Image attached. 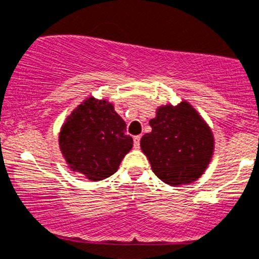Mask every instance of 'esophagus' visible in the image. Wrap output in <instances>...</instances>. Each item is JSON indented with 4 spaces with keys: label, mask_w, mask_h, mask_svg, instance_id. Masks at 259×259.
Wrapping results in <instances>:
<instances>
[{
    "label": "esophagus",
    "mask_w": 259,
    "mask_h": 259,
    "mask_svg": "<svg viewBox=\"0 0 259 259\" xmlns=\"http://www.w3.org/2000/svg\"><path fill=\"white\" fill-rule=\"evenodd\" d=\"M139 144H141V135H135V137H134V147H135V148H139Z\"/></svg>",
    "instance_id": "1"
}]
</instances>
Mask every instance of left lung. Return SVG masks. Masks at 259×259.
<instances>
[{
    "mask_svg": "<svg viewBox=\"0 0 259 259\" xmlns=\"http://www.w3.org/2000/svg\"><path fill=\"white\" fill-rule=\"evenodd\" d=\"M152 132L141 147L153 173L170 186L188 185L201 177L213 155L210 129L187 102L160 107L150 121Z\"/></svg>",
    "mask_w": 259,
    "mask_h": 259,
    "instance_id": "8db88e82",
    "label": "left lung"
}]
</instances>
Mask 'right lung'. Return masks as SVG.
Instances as JSON below:
<instances>
[{
  "mask_svg": "<svg viewBox=\"0 0 259 259\" xmlns=\"http://www.w3.org/2000/svg\"><path fill=\"white\" fill-rule=\"evenodd\" d=\"M59 146L73 171L92 181L116 173L121 160L132 150L133 138L125 121L107 101L89 98L67 117Z\"/></svg>",
  "mask_w": 259,
  "mask_h": 259,
  "instance_id": "right-lung-1",
  "label": "right lung"
}]
</instances>
